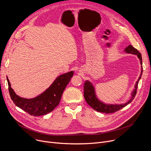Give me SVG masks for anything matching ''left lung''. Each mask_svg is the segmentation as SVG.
I'll use <instances>...</instances> for the list:
<instances>
[{"label":"left lung","instance_id":"1","mask_svg":"<svg viewBox=\"0 0 151 151\" xmlns=\"http://www.w3.org/2000/svg\"><path fill=\"white\" fill-rule=\"evenodd\" d=\"M125 51L127 53H130L133 54L134 55H137L138 58H139L140 62H141V72L140 76L139 77L138 81L136 83L135 86H134V89L132 92V97L130 99L127 101L126 103L124 104H121V105H106L104 104V103L100 101L96 97V92H95V89L93 88V85L89 81H86L84 84V99L86 101V102L88 103V104L92 107L93 109L100 113H115L117 111L120 110L122 108L125 107V106L129 104L130 102L134 99V97H135L136 94H137V90L138 88V85L139 81L141 79L142 73V57H141V53L137 50L134 48L133 46L132 45H129L125 49Z\"/></svg>","mask_w":151,"mask_h":151}]
</instances>
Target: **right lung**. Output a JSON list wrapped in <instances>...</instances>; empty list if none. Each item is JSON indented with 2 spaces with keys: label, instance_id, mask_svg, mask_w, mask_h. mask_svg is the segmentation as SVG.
<instances>
[{
  "label": "right lung",
  "instance_id": "1",
  "mask_svg": "<svg viewBox=\"0 0 151 151\" xmlns=\"http://www.w3.org/2000/svg\"><path fill=\"white\" fill-rule=\"evenodd\" d=\"M70 71L58 76L44 92L37 97L27 99L20 97L11 88L9 78H6L10 96L14 104L19 108L34 116L45 115L51 112L60 101L62 95L73 75Z\"/></svg>",
  "mask_w": 151,
  "mask_h": 151
}]
</instances>
